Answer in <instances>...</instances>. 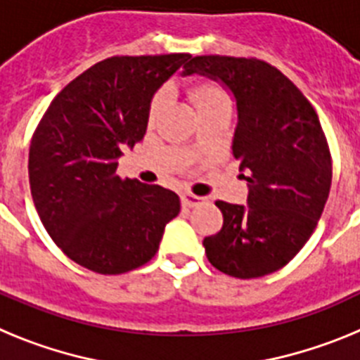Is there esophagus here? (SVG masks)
Segmentation results:
<instances>
[{
  "label": "esophagus",
  "instance_id": "1",
  "mask_svg": "<svg viewBox=\"0 0 360 360\" xmlns=\"http://www.w3.org/2000/svg\"><path fill=\"white\" fill-rule=\"evenodd\" d=\"M203 202H205V198L193 195V193H184L182 195L184 207H196V205H200V203H203Z\"/></svg>",
  "mask_w": 360,
  "mask_h": 360
}]
</instances>
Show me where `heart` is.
I'll use <instances>...</instances> for the list:
<instances>
[{
  "mask_svg": "<svg viewBox=\"0 0 360 360\" xmlns=\"http://www.w3.org/2000/svg\"><path fill=\"white\" fill-rule=\"evenodd\" d=\"M184 90L195 106L198 117L219 110V108H231V97H229L227 90L212 79H193V81L186 82ZM164 104L165 95L162 91L155 94L149 103V120H155L160 115Z\"/></svg>",
  "mask_w": 360,
  "mask_h": 360,
  "instance_id": "1",
  "label": "heart"
}]
</instances>
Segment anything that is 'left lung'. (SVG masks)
Returning <instances> with one entry per match:
<instances>
[{"instance_id":"1","label":"left lung","mask_w":360,"mask_h":360,"mask_svg":"<svg viewBox=\"0 0 360 360\" xmlns=\"http://www.w3.org/2000/svg\"><path fill=\"white\" fill-rule=\"evenodd\" d=\"M221 81L236 98L232 155L247 205L218 200L221 231L203 240L207 259L232 278L283 269L317 227L332 186V157L316 110L276 66L256 57L196 56L184 75Z\"/></svg>"}]
</instances>
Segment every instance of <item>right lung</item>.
Instances as JSON below:
<instances>
[{
    "mask_svg": "<svg viewBox=\"0 0 360 360\" xmlns=\"http://www.w3.org/2000/svg\"><path fill=\"white\" fill-rule=\"evenodd\" d=\"M191 53L115 56L56 95L32 136L28 178L44 229L72 262L124 274L158 250L180 212L176 193L117 174L120 149L141 142L155 91Z\"/></svg>",
    "mask_w": 360,
    "mask_h": 360,
    "instance_id": "1",
    "label": "right lung"
}]
</instances>
